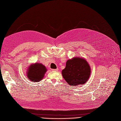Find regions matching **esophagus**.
Wrapping results in <instances>:
<instances>
[{"instance_id": "esophagus-1", "label": "esophagus", "mask_w": 121, "mask_h": 121, "mask_svg": "<svg viewBox=\"0 0 121 121\" xmlns=\"http://www.w3.org/2000/svg\"><path fill=\"white\" fill-rule=\"evenodd\" d=\"M58 69L57 68V69H52V71H58Z\"/></svg>"}]
</instances>
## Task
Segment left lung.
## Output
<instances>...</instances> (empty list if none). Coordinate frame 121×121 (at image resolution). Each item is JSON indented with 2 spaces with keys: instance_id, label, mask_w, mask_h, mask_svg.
<instances>
[{
  "instance_id": "1",
  "label": "left lung",
  "mask_w": 121,
  "mask_h": 121,
  "mask_svg": "<svg viewBox=\"0 0 121 121\" xmlns=\"http://www.w3.org/2000/svg\"><path fill=\"white\" fill-rule=\"evenodd\" d=\"M91 73L89 64L83 57H74L68 59L62 71L65 81L71 86L83 85L87 82Z\"/></svg>"
}]
</instances>
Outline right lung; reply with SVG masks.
I'll return each instance as SVG.
<instances>
[{"label":"right lung","instance_id":"add662e5","mask_svg":"<svg viewBox=\"0 0 121 121\" xmlns=\"http://www.w3.org/2000/svg\"><path fill=\"white\" fill-rule=\"evenodd\" d=\"M47 69L45 65L41 63H35L29 66L26 75L28 78L33 82H39L42 80Z\"/></svg>","mask_w":121,"mask_h":121}]
</instances>
